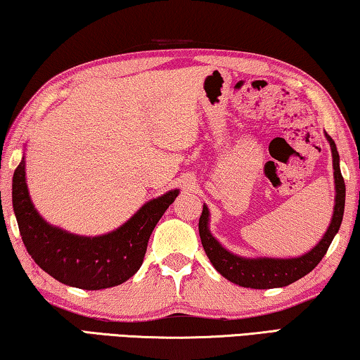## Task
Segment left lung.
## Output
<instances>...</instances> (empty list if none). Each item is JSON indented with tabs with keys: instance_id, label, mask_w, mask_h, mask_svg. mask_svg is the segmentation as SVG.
Listing matches in <instances>:
<instances>
[{
	"instance_id": "1",
	"label": "left lung",
	"mask_w": 360,
	"mask_h": 360,
	"mask_svg": "<svg viewBox=\"0 0 360 360\" xmlns=\"http://www.w3.org/2000/svg\"><path fill=\"white\" fill-rule=\"evenodd\" d=\"M326 137L332 148L333 158V176H335V207L332 221L327 228L323 238L309 252L302 257L295 258H245L234 255L226 250L219 240L209 231V209L204 204L202 215L199 219V236L205 253H207L210 263L219 273L228 281L234 282L240 287L249 288H278L285 287L292 282L302 279L303 276L311 273L326 255L330 244L338 233L345 214V198L346 186L343 175L340 170V156L337 145L328 134Z\"/></svg>"
}]
</instances>
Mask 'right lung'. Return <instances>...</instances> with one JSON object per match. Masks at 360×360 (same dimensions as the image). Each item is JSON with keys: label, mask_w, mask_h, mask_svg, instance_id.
Here are the masks:
<instances>
[{"label": "right lung", "mask_w": 360, "mask_h": 360, "mask_svg": "<svg viewBox=\"0 0 360 360\" xmlns=\"http://www.w3.org/2000/svg\"><path fill=\"white\" fill-rule=\"evenodd\" d=\"M25 180L22 158L13 176V207L27 252L52 278L84 290L115 287L132 278L143 263L156 223L179 196V190H170L141 205L115 231L87 238L49 225L34 209Z\"/></svg>", "instance_id": "add662e5"}]
</instances>
